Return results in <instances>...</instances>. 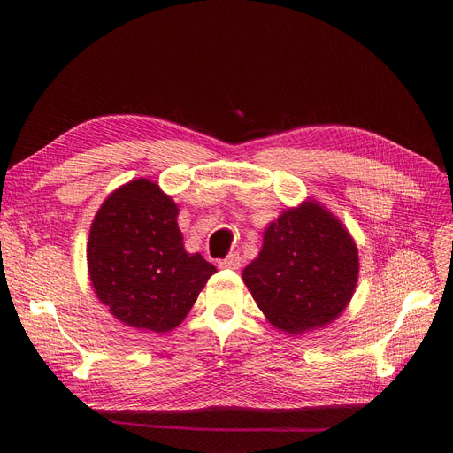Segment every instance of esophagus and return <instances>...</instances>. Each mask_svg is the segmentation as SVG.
<instances>
[{
  "mask_svg": "<svg viewBox=\"0 0 453 453\" xmlns=\"http://www.w3.org/2000/svg\"><path fill=\"white\" fill-rule=\"evenodd\" d=\"M242 265V257L238 253H230L226 258H221L217 263L219 268H228V270H238Z\"/></svg>",
  "mask_w": 453,
  "mask_h": 453,
  "instance_id": "1",
  "label": "esophagus"
}]
</instances>
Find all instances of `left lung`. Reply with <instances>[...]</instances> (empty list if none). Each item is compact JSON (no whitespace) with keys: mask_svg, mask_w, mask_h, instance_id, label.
<instances>
[{"mask_svg":"<svg viewBox=\"0 0 453 453\" xmlns=\"http://www.w3.org/2000/svg\"><path fill=\"white\" fill-rule=\"evenodd\" d=\"M357 248L338 219L308 202L265 230L243 281L268 321L300 334L334 321L355 291Z\"/></svg>","mask_w":453,"mask_h":453,"instance_id":"obj_1","label":"left lung"}]
</instances>
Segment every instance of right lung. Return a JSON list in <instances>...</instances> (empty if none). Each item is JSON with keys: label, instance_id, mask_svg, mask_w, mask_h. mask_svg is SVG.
I'll list each match as a JSON object with an SVG mask.
<instances>
[{"label": "right lung", "instance_id": "1", "mask_svg": "<svg viewBox=\"0 0 453 453\" xmlns=\"http://www.w3.org/2000/svg\"><path fill=\"white\" fill-rule=\"evenodd\" d=\"M177 213L157 183L135 180L94 217L87 248L94 291L128 326L172 331L217 272L200 253L185 251Z\"/></svg>", "mask_w": 453, "mask_h": 453}]
</instances>
